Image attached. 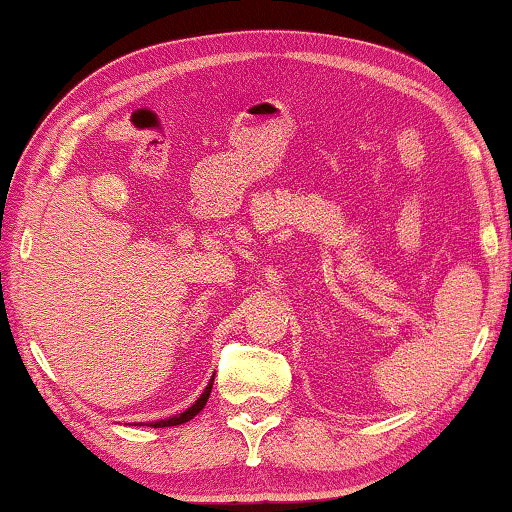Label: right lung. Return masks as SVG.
Instances as JSON below:
<instances>
[{
    "label": "right lung",
    "instance_id": "add662e5",
    "mask_svg": "<svg viewBox=\"0 0 512 512\" xmlns=\"http://www.w3.org/2000/svg\"><path fill=\"white\" fill-rule=\"evenodd\" d=\"M212 382H215V375L210 377V382H208V387L203 389V393L199 398L194 400V405L192 407H187V410L183 412V414H176V416H169V419H162V421H155V423H151V428H169V426H180V423H187L190 419H194L196 414H199L203 407H206V403H208V398H210V391H212ZM132 426H137V423H132ZM141 426V423H139Z\"/></svg>",
    "mask_w": 512,
    "mask_h": 512
}]
</instances>
